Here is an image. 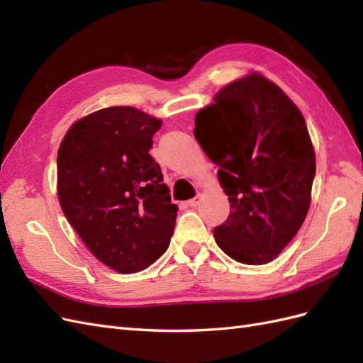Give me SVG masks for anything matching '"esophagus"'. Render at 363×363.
I'll return each instance as SVG.
<instances>
[{
  "label": "esophagus",
  "mask_w": 363,
  "mask_h": 363,
  "mask_svg": "<svg viewBox=\"0 0 363 363\" xmlns=\"http://www.w3.org/2000/svg\"><path fill=\"white\" fill-rule=\"evenodd\" d=\"M201 194H198V196H194L193 199H190V201H187V206L189 207H198L199 203H201Z\"/></svg>",
  "instance_id": "1"
}]
</instances>
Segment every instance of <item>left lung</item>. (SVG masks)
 <instances>
[{"instance_id": "left-lung-1", "label": "left lung", "mask_w": 363, "mask_h": 363, "mask_svg": "<svg viewBox=\"0 0 363 363\" xmlns=\"http://www.w3.org/2000/svg\"><path fill=\"white\" fill-rule=\"evenodd\" d=\"M194 118V138L215 162L230 216L213 228L219 248L247 265L272 262L302 227L315 156L294 102L259 73L218 91Z\"/></svg>"}]
</instances>
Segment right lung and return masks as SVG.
<instances>
[{
	"mask_svg": "<svg viewBox=\"0 0 363 363\" xmlns=\"http://www.w3.org/2000/svg\"><path fill=\"white\" fill-rule=\"evenodd\" d=\"M162 121L107 107L77 121L58 150V198L70 225L104 265L145 270L169 248L178 207L153 156Z\"/></svg>",
	"mask_w": 363,
	"mask_h": 363,
	"instance_id": "right-lung-1",
	"label": "right lung"
}]
</instances>
